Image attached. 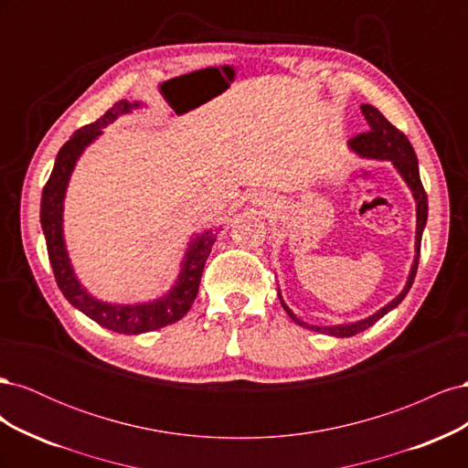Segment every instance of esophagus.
Listing matches in <instances>:
<instances>
[{
	"instance_id": "obj_1",
	"label": "esophagus",
	"mask_w": 468,
	"mask_h": 468,
	"mask_svg": "<svg viewBox=\"0 0 468 468\" xmlns=\"http://www.w3.org/2000/svg\"><path fill=\"white\" fill-rule=\"evenodd\" d=\"M258 205H261V199H260V201H258Z\"/></svg>"
}]
</instances>
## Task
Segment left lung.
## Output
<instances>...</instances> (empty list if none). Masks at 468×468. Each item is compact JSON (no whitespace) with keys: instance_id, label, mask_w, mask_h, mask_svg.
<instances>
[{"instance_id":"8db88e82","label":"left lung","mask_w":468,"mask_h":468,"mask_svg":"<svg viewBox=\"0 0 468 468\" xmlns=\"http://www.w3.org/2000/svg\"><path fill=\"white\" fill-rule=\"evenodd\" d=\"M361 112L369 124V131L357 134L356 138H351L347 146L351 152H356L359 158L365 160H380V162H392L396 172L400 174V177L404 179V183L408 186V189L412 191V197L416 201V242H414V261L410 265V273L406 279V285L404 289L394 296V299L385 304L382 308H378L375 314L367 316L363 320H356V322H349V324H334V325H314V324H308L304 320H301L296 316L292 310L285 304L281 296V291L277 289L279 294V301L285 308V313L289 314V318L303 325V328H308L313 332H320V334H328L334 337H351L359 332H365L367 328H371V325L380 320L385 314H388L392 308L399 306L404 296L408 294L410 287H412L416 271H418V261H420V246H421V234L423 229H426V222H428V195L423 191L421 186V179H420V167H418V158H416V152L410 144V140L392 126L382 112L373 107V105H361Z\"/></svg>"}]
</instances>
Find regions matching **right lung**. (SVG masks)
Returning <instances> with one entry per match:
<instances>
[{"label": "right lung", "mask_w": 468, "mask_h": 468, "mask_svg": "<svg viewBox=\"0 0 468 468\" xmlns=\"http://www.w3.org/2000/svg\"><path fill=\"white\" fill-rule=\"evenodd\" d=\"M144 107L146 103L143 101H126V99H122V101L112 105L101 119L86 124L83 129L69 136L68 143L60 148L58 155H56L52 174L45 189H42L40 199L42 234H45L48 260L62 294L69 304L76 306L80 313H83L99 325L126 335L160 330L164 325L174 324L187 314V310L191 308L197 296V291H199L205 261L208 258L212 244L217 242V234L220 230L212 226V229L195 234L189 239L186 256H183L179 263L177 279L174 281L172 289L158 296V299L129 304L107 303L97 299V296H93L81 285V281L74 271L72 260H69L64 239V199L69 177L74 174L80 155L103 134V129H107L119 117L131 115L134 111H143Z\"/></svg>", "instance_id": "add662e5"}]
</instances>
